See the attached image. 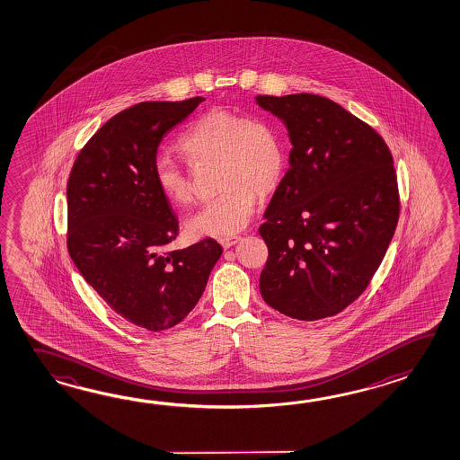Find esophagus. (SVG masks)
I'll return each instance as SVG.
<instances>
[{
	"mask_svg": "<svg viewBox=\"0 0 460 460\" xmlns=\"http://www.w3.org/2000/svg\"><path fill=\"white\" fill-rule=\"evenodd\" d=\"M241 241V237H221L219 239V244L223 245L225 249H229V247H233V245L237 244Z\"/></svg>",
	"mask_w": 460,
	"mask_h": 460,
	"instance_id": "esophagus-1",
	"label": "esophagus"
}]
</instances>
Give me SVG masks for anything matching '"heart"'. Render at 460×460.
<instances>
[{
	"label": "heart",
	"mask_w": 460,
	"mask_h": 460,
	"mask_svg": "<svg viewBox=\"0 0 460 460\" xmlns=\"http://www.w3.org/2000/svg\"><path fill=\"white\" fill-rule=\"evenodd\" d=\"M180 149L191 162L216 160V185L221 191L187 221L193 235H233L252 219L257 193L279 183L285 165V146L272 122L243 118L223 108L208 110L188 126ZM160 193L172 205L185 207L191 198L187 173L167 155L154 164Z\"/></svg>",
	"instance_id": "b5f03b06"
}]
</instances>
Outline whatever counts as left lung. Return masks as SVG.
Wrapping results in <instances>:
<instances>
[{
	"instance_id": "left-lung-1",
	"label": "left lung",
	"mask_w": 460,
	"mask_h": 460,
	"mask_svg": "<svg viewBox=\"0 0 460 460\" xmlns=\"http://www.w3.org/2000/svg\"><path fill=\"white\" fill-rule=\"evenodd\" d=\"M283 121L288 170L259 227L263 301L301 321L334 316L362 295L394 234L400 198L380 134L318 94L255 96Z\"/></svg>"
}]
</instances>
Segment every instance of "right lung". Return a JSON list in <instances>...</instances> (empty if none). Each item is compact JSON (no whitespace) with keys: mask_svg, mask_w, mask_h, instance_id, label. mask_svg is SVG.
Masks as SVG:
<instances>
[{"mask_svg":"<svg viewBox=\"0 0 460 460\" xmlns=\"http://www.w3.org/2000/svg\"><path fill=\"white\" fill-rule=\"evenodd\" d=\"M203 100L144 102L116 114L86 142L66 183L76 269L111 310L154 332L187 318L223 253L211 237L169 251L179 221L154 177L162 137Z\"/></svg>","mask_w":460,"mask_h":460,"instance_id":"add662e5","label":"right lung"}]
</instances>
